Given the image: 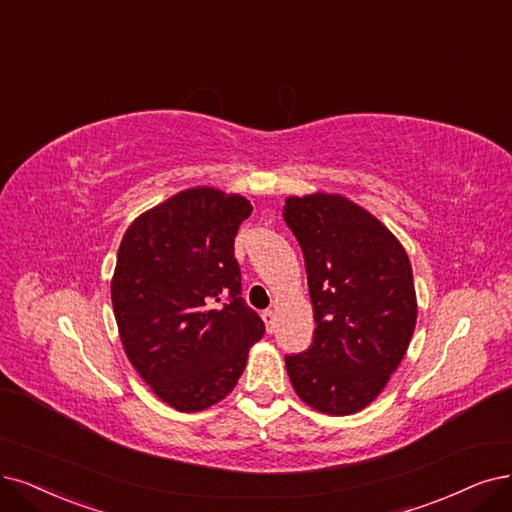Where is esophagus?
Segmentation results:
<instances>
[{"label":"esophagus","instance_id":"esophagus-1","mask_svg":"<svg viewBox=\"0 0 512 512\" xmlns=\"http://www.w3.org/2000/svg\"><path fill=\"white\" fill-rule=\"evenodd\" d=\"M263 323H266L268 333H272V331H274V323H276V314H274V310H266V312H263Z\"/></svg>","mask_w":512,"mask_h":512}]
</instances>
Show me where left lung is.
<instances>
[{
    "label": "left lung",
    "mask_w": 512,
    "mask_h": 512,
    "mask_svg": "<svg viewBox=\"0 0 512 512\" xmlns=\"http://www.w3.org/2000/svg\"><path fill=\"white\" fill-rule=\"evenodd\" d=\"M304 251L314 310L306 352L285 356L297 396L320 413L365 409L401 365L418 318L403 244L339 194L291 196L282 208Z\"/></svg>",
    "instance_id": "1"
}]
</instances>
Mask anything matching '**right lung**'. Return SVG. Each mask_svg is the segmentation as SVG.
Instances as JSON below:
<instances>
[{
  "mask_svg": "<svg viewBox=\"0 0 512 512\" xmlns=\"http://www.w3.org/2000/svg\"><path fill=\"white\" fill-rule=\"evenodd\" d=\"M251 202L192 187L126 230L111 304L132 367L166 405L202 411L238 384L263 320L240 297L234 238Z\"/></svg>",
  "mask_w": 512,
  "mask_h": 512,
  "instance_id": "obj_1",
  "label": "right lung"
}]
</instances>
